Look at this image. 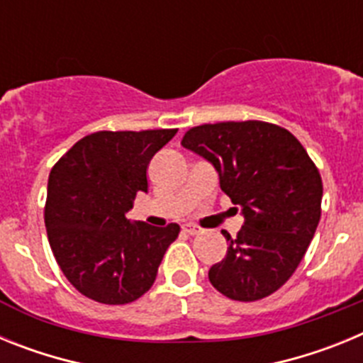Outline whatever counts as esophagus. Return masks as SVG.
Masks as SVG:
<instances>
[{
  "label": "esophagus",
  "instance_id": "obj_1",
  "mask_svg": "<svg viewBox=\"0 0 363 363\" xmlns=\"http://www.w3.org/2000/svg\"><path fill=\"white\" fill-rule=\"evenodd\" d=\"M184 230H185V233H189V234H200L201 233L200 227L194 225V223H185Z\"/></svg>",
  "mask_w": 363,
  "mask_h": 363
}]
</instances>
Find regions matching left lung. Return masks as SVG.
<instances>
[{
  "label": "left lung",
  "instance_id": "1",
  "mask_svg": "<svg viewBox=\"0 0 363 363\" xmlns=\"http://www.w3.org/2000/svg\"><path fill=\"white\" fill-rule=\"evenodd\" d=\"M185 149L216 169L220 187L245 218L225 258L209 269L214 289L255 301L293 277L320 221L322 178L289 130L265 121H223L187 130ZM238 211V209H236Z\"/></svg>",
  "mask_w": 363,
  "mask_h": 363
}]
</instances>
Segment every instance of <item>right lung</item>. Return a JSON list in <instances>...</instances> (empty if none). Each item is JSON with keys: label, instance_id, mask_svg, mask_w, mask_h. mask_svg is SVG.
<instances>
[{"label": "right lung", "instance_id": "add662e5", "mask_svg": "<svg viewBox=\"0 0 363 363\" xmlns=\"http://www.w3.org/2000/svg\"><path fill=\"white\" fill-rule=\"evenodd\" d=\"M178 129L99 130L52 167L45 203L50 249L67 280L91 300L123 306L152 287L179 225L130 221L147 167Z\"/></svg>", "mask_w": 363, "mask_h": 363}]
</instances>
